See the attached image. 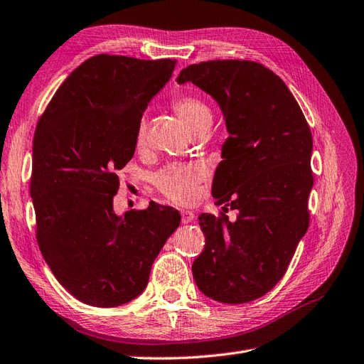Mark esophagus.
Listing matches in <instances>:
<instances>
[{
    "label": "esophagus",
    "instance_id": "34e87169",
    "mask_svg": "<svg viewBox=\"0 0 364 364\" xmlns=\"http://www.w3.org/2000/svg\"><path fill=\"white\" fill-rule=\"evenodd\" d=\"M181 217H182V223L186 225V223H191L196 220V214L193 211H186V209H183V211H181Z\"/></svg>",
    "mask_w": 364,
    "mask_h": 364
}]
</instances>
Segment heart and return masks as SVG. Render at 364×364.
<instances>
[{
	"instance_id": "b5f03b06",
	"label": "heart",
	"mask_w": 364,
	"mask_h": 364,
	"mask_svg": "<svg viewBox=\"0 0 364 364\" xmlns=\"http://www.w3.org/2000/svg\"><path fill=\"white\" fill-rule=\"evenodd\" d=\"M171 106L183 121V124L188 127L193 134L200 132L209 127L213 119L211 109L208 105L193 94H181L176 95L171 102ZM147 134V121L146 118H141L138 121L136 132H135V142L136 146L141 147L146 142ZM202 181V170L194 165L188 167H178V165H171L161 170L155 176V185L156 188L167 196L170 200L176 203H188L191 202L196 193L197 186Z\"/></svg>"
}]
</instances>
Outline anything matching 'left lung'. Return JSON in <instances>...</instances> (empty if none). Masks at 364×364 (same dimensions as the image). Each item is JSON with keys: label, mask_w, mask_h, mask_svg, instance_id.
Segmentation results:
<instances>
[{"label": "left lung", "mask_w": 364, "mask_h": 364, "mask_svg": "<svg viewBox=\"0 0 364 364\" xmlns=\"http://www.w3.org/2000/svg\"><path fill=\"white\" fill-rule=\"evenodd\" d=\"M223 111L229 136L214 174L215 205L237 208L235 223L200 214L203 252L193 262L199 290L223 304L270 291L287 272L310 225L313 136L290 90L252 60H208L181 71Z\"/></svg>", "instance_id": "8db88e82"}]
</instances>
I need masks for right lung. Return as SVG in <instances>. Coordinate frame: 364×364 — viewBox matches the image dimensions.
<instances>
[{"label": "right lung", "instance_id": "add662e5", "mask_svg": "<svg viewBox=\"0 0 364 364\" xmlns=\"http://www.w3.org/2000/svg\"><path fill=\"white\" fill-rule=\"evenodd\" d=\"M174 65L97 54L67 77L38 121L30 179L36 240L60 285L87 305L118 306L144 291L181 223L176 209L153 202L114 213L138 121Z\"/></svg>", "mask_w": 364, "mask_h": 364}]
</instances>
